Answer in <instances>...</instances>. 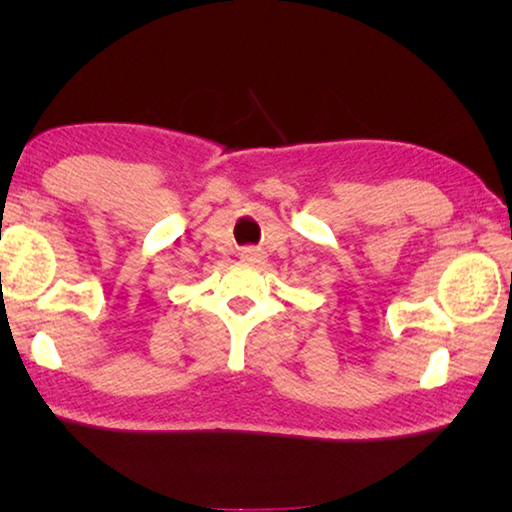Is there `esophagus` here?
I'll list each match as a JSON object with an SVG mask.
<instances>
[{
  "label": "esophagus",
  "instance_id": "obj_1",
  "mask_svg": "<svg viewBox=\"0 0 512 512\" xmlns=\"http://www.w3.org/2000/svg\"><path fill=\"white\" fill-rule=\"evenodd\" d=\"M241 262L259 264V262H264V253L259 248H244L241 250Z\"/></svg>",
  "mask_w": 512,
  "mask_h": 512
}]
</instances>
